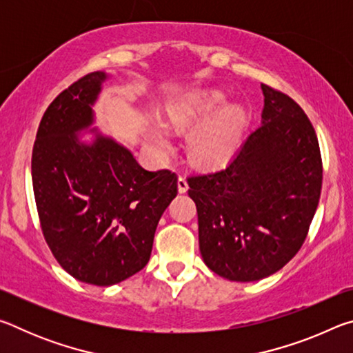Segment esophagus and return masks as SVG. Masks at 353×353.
Listing matches in <instances>:
<instances>
[{
  "instance_id": "obj_1",
  "label": "esophagus",
  "mask_w": 353,
  "mask_h": 353,
  "mask_svg": "<svg viewBox=\"0 0 353 353\" xmlns=\"http://www.w3.org/2000/svg\"><path fill=\"white\" fill-rule=\"evenodd\" d=\"M177 190H179V193H187V190H188V182H187V179L185 177H179L177 179Z\"/></svg>"
}]
</instances>
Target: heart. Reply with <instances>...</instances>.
Returning <instances> with one entry per match:
<instances>
[{
	"label": "heart",
	"instance_id": "obj_1",
	"mask_svg": "<svg viewBox=\"0 0 353 353\" xmlns=\"http://www.w3.org/2000/svg\"><path fill=\"white\" fill-rule=\"evenodd\" d=\"M166 121L177 130H192L190 149L204 165H218L232 157L243 143L248 129V113L241 105H229V97L219 90L193 93L168 112ZM154 154L172 151L171 130L162 121L151 124L146 135Z\"/></svg>",
	"mask_w": 353,
	"mask_h": 353
}]
</instances>
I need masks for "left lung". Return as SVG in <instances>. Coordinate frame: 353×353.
Returning a JSON list of instances; mask_svg holds the SVG:
<instances>
[{
  "label": "left lung",
  "instance_id": "1",
  "mask_svg": "<svg viewBox=\"0 0 353 353\" xmlns=\"http://www.w3.org/2000/svg\"><path fill=\"white\" fill-rule=\"evenodd\" d=\"M261 124L223 170L188 179L199 249L210 270L232 282L276 274L305 241L318 207L322 162L303 110L261 83Z\"/></svg>",
  "mask_w": 353,
  "mask_h": 353
}]
</instances>
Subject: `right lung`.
<instances>
[{
  "label": "right lung",
  "instance_id": "add662e5",
  "mask_svg": "<svg viewBox=\"0 0 353 353\" xmlns=\"http://www.w3.org/2000/svg\"><path fill=\"white\" fill-rule=\"evenodd\" d=\"M109 79L94 71L59 94L32 149L48 246L70 276L97 286L123 282L146 266L159 221L177 194L174 172L145 170L126 146L93 128V107Z\"/></svg>",
  "mask_w": 353,
  "mask_h": 353
}]
</instances>
